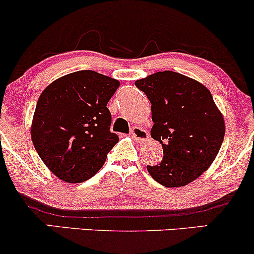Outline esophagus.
Returning a JSON list of instances; mask_svg holds the SVG:
<instances>
[{
  "instance_id": "34e87169",
  "label": "esophagus",
  "mask_w": 254,
  "mask_h": 254,
  "mask_svg": "<svg viewBox=\"0 0 254 254\" xmlns=\"http://www.w3.org/2000/svg\"><path fill=\"white\" fill-rule=\"evenodd\" d=\"M131 136H132V138L136 139L137 142H139V143L147 141V139L149 138V135H148L147 131L138 127H132V130H131Z\"/></svg>"
}]
</instances>
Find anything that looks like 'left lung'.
I'll return each mask as SVG.
<instances>
[{
	"instance_id": "1",
	"label": "left lung",
	"mask_w": 254,
	"mask_h": 254,
	"mask_svg": "<svg viewBox=\"0 0 254 254\" xmlns=\"http://www.w3.org/2000/svg\"><path fill=\"white\" fill-rule=\"evenodd\" d=\"M151 104L150 135L164 149L160 164L147 166L166 188L188 185L202 176L217 156L224 121L211 93L193 78L171 70L137 80Z\"/></svg>"
}]
</instances>
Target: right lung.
Returning a JSON list of instances; mask_svg holds the SVG:
<instances>
[{
	"label": "right lung",
	"instance_id": "1",
	"mask_svg": "<svg viewBox=\"0 0 254 254\" xmlns=\"http://www.w3.org/2000/svg\"><path fill=\"white\" fill-rule=\"evenodd\" d=\"M119 84L97 71L80 70L57 78L40 94L32 142L46 167L63 182L90 179L119 141L110 131L106 107Z\"/></svg>",
	"mask_w": 254,
	"mask_h": 254
}]
</instances>
